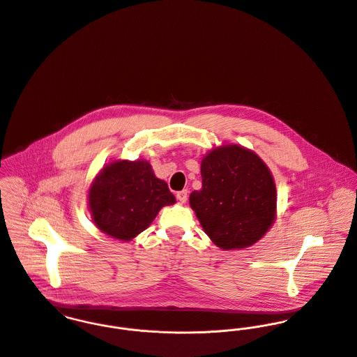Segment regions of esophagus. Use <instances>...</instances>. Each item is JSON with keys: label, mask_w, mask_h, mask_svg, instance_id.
Instances as JSON below:
<instances>
[{"label": "esophagus", "mask_w": 357, "mask_h": 357, "mask_svg": "<svg viewBox=\"0 0 357 357\" xmlns=\"http://www.w3.org/2000/svg\"><path fill=\"white\" fill-rule=\"evenodd\" d=\"M176 198L179 199V202L185 204V202H186V199H188V190H182V192H178V193H176Z\"/></svg>", "instance_id": "esophagus-1"}]
</instances>
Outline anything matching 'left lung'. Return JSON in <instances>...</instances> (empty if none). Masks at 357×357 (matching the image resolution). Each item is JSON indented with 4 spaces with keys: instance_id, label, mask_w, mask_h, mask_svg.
Segmentation results:
<instances>
[{
    "instance_id": "obj_1",
    "label": "left lung",
    "mask_w": 357,
    "mask_h": 357,
    "mask_svg": "<svg viewBox=\"0 0 357 357\" xmlns=\"http://www.w3.org/2000/svg\"><path fill=\"white\" fill-rule=\"evenodd\" d=\"M201 190L190 195V206L220 249L256 243L277 215L274 178L256 153L238 145L212 149L201 161Z\"/></svg>"
}]
</instances>
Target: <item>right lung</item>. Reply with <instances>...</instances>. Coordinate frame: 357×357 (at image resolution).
I'll return each mask as SVG.
<instances>
[{"label": "right lung", "instance_id": "right-lung-1", "mask_svg": "<svg viewBox=\"0 0 357 357\" xmlns=\"http://www.w3.org/2000/svg\"><path fill=\"white\" fill-rule=\"evenodd\" d=\"M172 204L175 196L145 160L109 162L89 189L94 225L120 241L137 237L149 227L162 206Z\"/></svg>", "mask_w": 357, "mask_h": 357}]
</instances>
